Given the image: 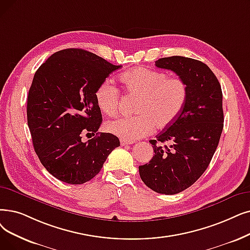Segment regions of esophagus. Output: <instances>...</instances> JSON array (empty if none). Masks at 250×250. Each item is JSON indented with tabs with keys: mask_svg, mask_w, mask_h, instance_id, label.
<instances>
[{
	"mask_svg": "<svg viewBox=\"0 0 250 250\" xmlns=\"http://www.w3.org/2000/svg\"><path fill=\"white\" fill-rule=\"evenodd\" d=\"M134 142L133 141H126V140H121V145L122 146H125V145H128V144H133Z\"/></svg>",
	"mask_w": 250,
	"mask_h": 250,
	"instance_id": "1",
	"label": "esophagus"
}]
</instances>
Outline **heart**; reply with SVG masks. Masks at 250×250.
<instances>
[{"label":"heart","mask_w":250,"mask_h":250,"mask_svg":"<svg viewBox=\"0 0 250 250\" xmlns=\"http://www.w3.org/2000/svg\"><path fill=\"white\" fill-rule=\"evenodd\" d=\"M121 81L128 95L137 97L131 117H119L107 123L105 128L123 140L133 141L148 136L154 127L166 128L175 123L188 100V85L180 77L143 67L124 72ZM121 93L110 80L103 81L95 92L99 109L108 116H115Z\"/></svg>","instance_id":"b5f03b06"}]
</instances>
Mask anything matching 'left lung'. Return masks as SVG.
<instances>
[{
  "label": "left lung",
  "instance_id": "left-lung-1",
  "mask_svg": "<svg viewBox=\"0 0 250 250\" xmlns=\"http://www.w3.org/2000/svg\"><path fill=\"white\" fill-rule=\"evenodd\" d=\"M155 65L186 82L188 100L177 121L149 141L154 156L139 172L150 189L173 195L193 185L209 165L224 126L223 93L214 73L199 60L171 56Z\"/></svg>",
  "mask_w": 250,
  "mask_h": 250
}]
</instances>
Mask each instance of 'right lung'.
<instances>
[{"instance_id":"1","label":"right lung","mask_w":250,"mask_h":250,"mask_svg":"<svg viewBox=\"0 0 250 250\" xmlns=\"http://www.w3.org/2000/svg\"><path fill=\"white\" fill-rule=\"evenodd\" d=\"M122 65L83 49L54 53L36 71L27 97V125L42 165L61 182L79 185L101 170L119 140L99 133L98 85ZM96 136L83 143L82 135Z\"/></svg>"}]
</instances>
